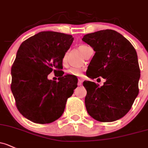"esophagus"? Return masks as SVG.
Returning a JSON list of instances; mask_svg holds the SVG:
<instances>
[{
	"label": "esophagus",
	"mask_w": 148,
	"mask_h": 148,
	"mask_svg": "<svg viewBox=\"0 0 148 148\" xmlns=\"http://www.w3.org/2000/svg\"><path fill=\"white\" fill-rule=\"evenodd\" d=\"M82 82H83V81H82V79H79V80H78V83H77V84H78L79 86H80V85L82 84Z\"/></svg>",
	"instance_id": "1"
}]
</instances>
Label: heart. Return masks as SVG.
Returning <instances> with one entry per match:
<instances>
[{
    "mask_svg": "<svg viewBox=\"0 0 148 148\" xmlns=\"http://www.w3.org/2000/svg\"><path fill=\"white\" fill-rule=\"evenodd\" d=\"M86 47V45H81L79 47V50L84 54L85 49ZM66 62H67V53H65L64 54L63 57H62V63H63V64H66ZM83 72L84 69L81 67H71L66 71L67 74L73 76V77H82L83 75Z\"/></svg>",
    "mask_w": 148,
    "mask_h": 148,
    "instance_id": "1",
    "label": "heart"
}]
</instances>
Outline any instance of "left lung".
Wrapping results in <instances>:
<instances>
[{"label":"left lung","mask_w":148,"mask_h":148,"mask_svg":"<svg viewBox=\"0 0 148 148\" xmlns=\"http://www.w3.org/2000/svg\"><path fill=\"white\" fill-rule=\"evenodd\" d=\"M82 40L96 52L87 77L106 79L102 86L84 82L85 106L88 114L100 122H113L130 111L139 93L140 77L138 55L131 43L113 29L85 35Z\"/></svg>","instance_id":"left-lung-1"}]
</instances>
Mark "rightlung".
Instances as JSON below:
<instances>
[{"mask_svg":"<svg viewBox=\"0 0 148 148\" xmlns=\"http://www.w3.org/2000/svg\"><path fill=\"white\" fill-rule=\"evenodd\" d=\"M72 35L46 31L25 40L11 67L10 88L20 113L39 124L54 122L62 116L66 101L77 87L69 75L63 76L62 57L72 44ZM53 71L58 82L49 80Z\"/></svg>","mask_w":148,"mask_h":148,"instance_id":"obj_1","label":"right lung"}]
</instances>
